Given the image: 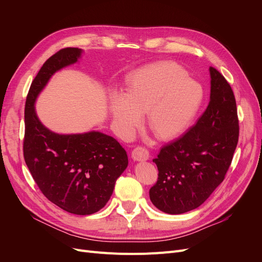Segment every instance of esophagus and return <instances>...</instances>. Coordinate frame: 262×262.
Segmentation results:
<instances>
[{
	"mask_svg": "<svg viewBox=\"0 0 262 262\" xmlns=\"http://www.w3.org/2000/svg\"><path fill=\"white\" fill-rule=\"evenodd\" d=\"M132 158L134 161H139V162H143V161H147L148 157H149V153L148 150L145 147H142V146H138L132 150V154H131Z\"/></svg>",
	"mask_w": 262,
	"mask_h": 262,
	"instance_id": "obj_1",
	"label": "esophagus"
}]
</instances>
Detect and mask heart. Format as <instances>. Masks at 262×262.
Listing matches in <instances>:
<instances>
[{"label":"heart","mask_w":262,"mask_h":262,"mask_svg":"<svg viewBox=\"0 0 262 262\" xmlns=\"http://www.w3.org/2000/svg\"><path fill=\"white\" fill-rule=\"evenodd\" d=\"M203 100L202 86L171 62L152 64L129 74L124 95L110 96L109 110L116 128L130 137L147 115L148 128L163 141L177 138L192 122Z\"/></svg>","instance_id":"b5f03b06"}]
</instances>
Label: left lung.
Masks as SVG:
<instances>
[{
	"instance_id": "obj_1",
	"label": "left lung",
	"mask_w": 262,
	"mask_h": 262,
	"mask_svg": "<svg viewBox=\"0 0 262 262\" xmlns=\"http://www.w3.org/2000/svg\"><path fill=\"white\" fill-rule=\"evenodd\" d=\"M210 75L205 112L153 160L158 178L149 189V199L165 213L181 214L200 207L224 180L233 160L239 136L235 96L216 69L211 67Z\"/></svg>"
}]
</instances>
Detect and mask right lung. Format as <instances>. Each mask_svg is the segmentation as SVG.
I'll return each instance as SVG.
<instances>
[{"label":"right lung","mask_w":262,"mask_h":262,"mask_svg":"<svg viewBox=\"0 0 262 262\" xmlns=\"http://www.w3.org/2000/svg\"><path fill=\"white\" fill-rule=\"evenodd\" d=\"M82 50L64 48L39 70L25 105L24 158L47 199L77 215H90L106 205L116 180L128 166L125 149L98 131L58 134L47 129L35 112L38 95L59 70L73 64Z\"/></svg>","instance_id":"add662e5"}]
</instances>
